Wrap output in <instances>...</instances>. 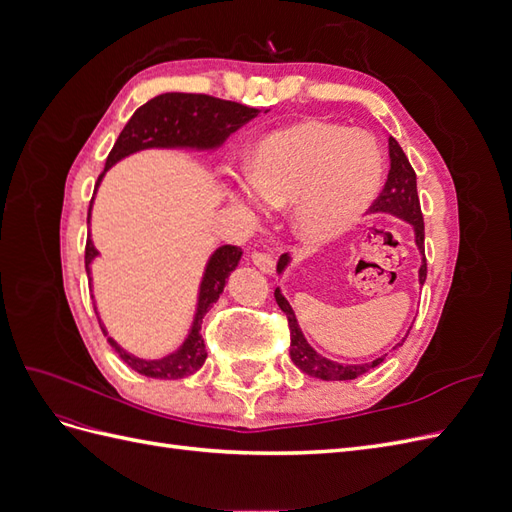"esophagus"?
I'll use <instances>...</instances> for the list:
<instances>
[{
    "instance_id": "obj_1",
    "label": "esophagus",
    "mask_w": 512,
    "mask_h": 512,
    "mask_svg": "<svg viewBox=\"0 0 512 512\" xmlns=\"http://www.w3.org/2000/svg\"><path fill=\"white\" fill-rule=\"evenodd\" d=\"M252 262H254V265H256L262 273H267V275H271V273L275 271V260H273L271 254L254 252V254H252Z\"/></svg>"
}]
</instances>
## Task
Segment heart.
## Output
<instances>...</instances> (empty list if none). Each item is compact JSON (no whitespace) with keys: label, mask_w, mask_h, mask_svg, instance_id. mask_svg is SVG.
Returning <instances> with one entry per match:
<instances>
[{"label":"heart","mask_w":512,"mask_h":512,"mask_svg":"<svg viewBox=\"0 0 512 512\" xmlns=\"http://www.w3.org/2000/svg\"><path fill=\"white\" fill-rule=\"evenodd\" d=\"M382 175L374 136L307 119L260 138L245 166L247 183L232 185L228 198L245 211L256 198L271 209L292 205L294 235L318 245L344 237L365 218Z\"/></svg>","instance_id":"obj_1"}]
</instances>
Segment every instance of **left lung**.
Returning a JSON list of instances; mask_svg holds the SVG:
<instances>
[{
    "instance_id": "8db88e82",
    "label": "left lung",
    "mask_w": 512,
    "mask_h": 512,
    "mask_svg": "<svg viewBox=\"0 0 512 512\" xmlns=\"http://www.w3.org/2000/svg\"><path fill=\"white\" fill-rule=\"evenodd\" d=\"M389 160H391V170H389V179H386L384 190L380 198L374 203V213H386L393 215V218L404 220L406 224L412 226L414 230V243L421 252V267H418V284H425L427 280V260H425V224H423V213H421V203H418V194H416V173L412 170L404 149L399 147L395 138H389ZM292 262L290 254H282L280 262H277V275H284L288 265ZM275 301L282 307V312L288 318V327H290V359L297 365L303 374L320 378V380H354L363 374H367L369 369L378 367L384 356H376L374 361L367 363H337L322 356L316 352L312 346L307 344V339L299 327V320L294 316V309L286 301L280 288H275ZM408 337V335H406ZM404 337V339H406ZM404 339L397 346L404 344ZM395 346V348H397ZM393 348V350H395Z\"/></svg>"
}]
</instances>
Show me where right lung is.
Segmentation results:
<instances>
[{
  "mask_svg": "<svg viewBox=\"0 0 512 512\" xmlns=\"http://www.w3.org/2000/svg\"><path fill=\"white\" fill-rule=\"evenodd\" d=\"M260 113V108L245 106L239 102L211 98L203 94H162L145 102L132 119L121 130L117 143L113 145L111 153L106 158V166L102 175L98 177V188L104 175L111 170L117 162L134 156L138 151L147 149H192V151H213L220 149L230 134H235L247 121H252ZM267 113V111H265ZM96 188V192H98ZM94 192V196H96ZM91 209H94V200L89 205L87 224H91ZM100 256L94 241H91V232L87 235L85 247V269L91 286V262ZM243 252L241 247L235 245H222L215 250L200 277L198 297L194 318L190 324V331L185 335L183 342L177 350L168 352L158 359H143L121 348L113 337H108V331L98 314L102 333L108 337V344L121 356V361L132 367L138 374L147 378L158 380H179L194 374L205 365L207 350L205 339L200 335V324H203L205 314L218 303L220 294L224 292L228 275L237 269Z\"/></svg>",
  "mask_w": 512,
  "mask_h": 512,
  "instance_id": "1",
  "label": "right lung"
}]
</instances>
